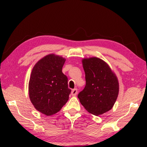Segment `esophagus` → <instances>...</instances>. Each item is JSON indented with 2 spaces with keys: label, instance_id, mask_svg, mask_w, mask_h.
I'll return each instance as SVG.
<instances>
[{
  "label": "esophagus",
  "instance_id": "34e87169",
  "mask_svg": "<svg viewBox=\"0 0 147 147\" xmlns=\"http://www.w3.org/2000/svg\"><path fill=\"white\" fill-rule=\"evenodd\" d=\"M71 94L73 96H76V95H77V94H78V90L76 89V88H75V89H74V90H72Z\"/></svg>",
  "mask_w": 147,
  "mask_h": 147
}]
</instances>
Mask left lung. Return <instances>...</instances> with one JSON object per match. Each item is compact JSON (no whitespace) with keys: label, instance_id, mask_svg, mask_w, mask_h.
<instances>
[{"label":"left lung","instance_id":"obj_1","mask_svg":"<svg viewBox=\"0 0 147 147\" xmlns=\"http://www.w3.org/2000/svg\"><path fill=\"white\" fill-rule=\"evenodd\" d=\"M86 86L78 95L88 112L99 116L113 107L119 92V84L109 65L100 58H84Z\"/></svg>","mask_w":147,"mask_h":147}]
</instances>
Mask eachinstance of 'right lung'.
<instances>
[{"label":"right lung","instance_id":"right-lung-1","mask_svg":"<svg viewBox=\"0 0 147 147\" xmlns=\"http://www.w3.org/2000/svg\"><path fill=\"white\" fill-rule=\"evenodd\" d=\"M65 59L49 54L40 59L32 70L29 82L31 102L36 110L47 116L59 112L69 99L71 90L62 72Z\"/></svg>","mask_w":147,"mask_h":147}]
</instances>
